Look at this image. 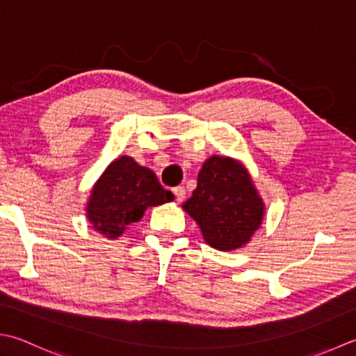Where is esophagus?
<instances>
[{
  "label": "esophagus",
  "instance_id": "obj_1",
  "mask_svg": "<svg viewBox=\"0 0 356 356\" xmlns=\"http://www.w3.org/2000/svg\"><path fill=\"white\" fill-rule=\"evenodd\" d=\"M172 193H174V196H176V200H177V202H184L185 194H186L184 186H176V188H174V190H172Z\"/></svg>",
  "mask_w": 356,
  "mask_h": 356
}]
</instances>
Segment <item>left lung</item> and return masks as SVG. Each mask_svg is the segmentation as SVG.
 <instances>
[{"label": "left lung", "instance_id": "obj_1", "mask_svg": "<svg viewBox=\"0 0 356 356\" xmlns=\"http://www.w3.org/2000/svg\"><path fill=\"white\" fill-rule=\"evenodd\" d=\"M182 208L197 222L208 245L220 252L248 243L266 211L247 170L238 160L220 156H211L202 166L197 188Z\"/></svg>", "mask_w": 356, "mask_h": 356}]
</instances>
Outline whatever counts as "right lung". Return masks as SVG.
Listing matches in <instances>:
<instances>
[{
  "label": "right lung",
  "instance_id": "add662e5",
  "mask_svg": "<svg viewBox=\"0 0 356 356\" xmlns=\"http://www.w3.org/2000/svg\"><path fill=\"white\" fill-rule=\"evenodd\" d=\"M174 200L149 168L122 156L108 165L97 180L86 205L88 219L97 232L115 239L132 222L142 219L148 207Z\"/></svg>",
  "mask_w": 356,
  "mask_h": 356
}]
</instances>
